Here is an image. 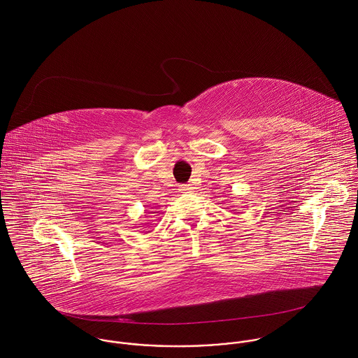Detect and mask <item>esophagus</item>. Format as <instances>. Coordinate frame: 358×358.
<instances>
[{
	"instance_id": "34e87169",
	"label": "esophagus",
	"mask_w": 358,
	"mask_h": 358,
	"mask_svg": "<svg viewBox=\"0 0 358 358\" xmlns=\"http://www.w3.org/2000/svg\"><path fill=\"white\" fill-rule=\"evenodd\" d=\"M192 189H193L192 185H182V186H179V190L183 192V193H185V192H190Z\"/></svg>"
}]
</instances>
